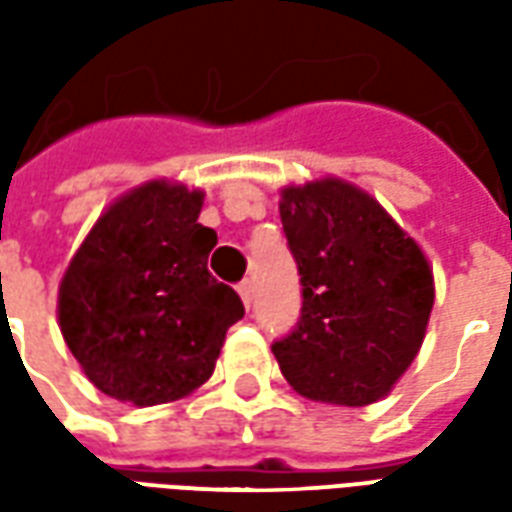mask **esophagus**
<instances>
[{
	"label": "esophagus",
	"instance_id": "1",
	"mask_svg": "<svg viewBox=\"0 0 512 512\" xmlns=\"http://www.w3.org/2000/svg\"><path fill=\"white\" fill-rule=\"evenodd\" d=\"M238 293H241V299H244V304L249 307L252 304V279H244V282H238Z\"/></svg>",
	"mask_w": 512,
	"mask_h": 512
}]
</instances>
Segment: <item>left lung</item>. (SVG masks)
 I'll return each instance as SVG.
<instances>
[{
  "label": "left lung",
  "mask_w": 512,
  "mask_h": 512,
  "mask_svg": "<svg viewBox=\"0 0 512 512\" xmlns=\"http://www.w3.org/2000/svg\"><path fill=\"white\" fill-rule=\"evenodd\" d=\"M279 216L301 277L299 323L271 345L282 376L310 400L367 406L422 345L433 310L428 260L345 180L288 186Z\"/></svg>",
  "instance_id": "8db88e82"
}]
</instances>
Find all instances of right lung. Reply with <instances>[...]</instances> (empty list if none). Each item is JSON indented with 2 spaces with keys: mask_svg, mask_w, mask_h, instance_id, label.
I'll use <instances>...</instances> for the list:
<instances>
[{
  "mask_svg": "<svg viewBox=\"0 0 512 512\" xmlns=\"http://www.w3.org/2000/svg\"><path fill=\"white\" fill-rule=\"evenodd\" d=\"M200 208L202 191L145 183L95 222L65 271L62 337L104 395L134 406L189 395L244 318L238 293L208 271L216 233Z\"/></svg>",
  "mask_w": 512,
  "mask_h": 512,
  "instance_id": "obj_1",
  "label": "right lung"
}]
</instances>
